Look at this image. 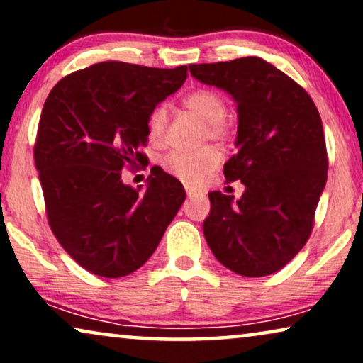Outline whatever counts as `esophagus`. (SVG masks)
Instances as JSON below:
<instances>
[{
  "mask_svg": "<svg viewBox=\"0 0 363 363\" xmlns=\"http://www.w3.org/2000/svg\"><path fill=\"white\" fill-rule=\"evenodd\" d=\"M186 195H188V198H201V196H205V193H203L201 190H195V188H191V186H186Z\"/></svg>",
  "mask_w": 363,
  "mask_h": 363,
  "instance_id": "34e87169",
  "label": "esophagus"
}]
</instances>
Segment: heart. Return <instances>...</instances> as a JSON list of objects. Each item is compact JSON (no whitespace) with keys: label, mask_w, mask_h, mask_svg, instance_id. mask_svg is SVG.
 Returning a JSON list of instances; mask_svg holds the SVG:
<instances>
[{"label":"heart","mask_w":363,"mask_h":363,"mask_svg":"<svg viewBox=\"0 0 363 363\" xmlns=\"http://www.w3.org/2000/svg\"><path fill=\"white\" fill-rule=\"evenodd\" d=\"M183 104L188 111L196 113L203 122H206V138L213 140H226L230 137V125L225 121L226 106L221 96L210 89H196L183 99ZM168 106L158 104L148 113L147 130L152 142L160 143L165 140L168 127ZM221 155L216 148L206 147L196 152H172L163 160V168L183 183L188 185H200L208 175L220 165Z\"/></svg>","instance_id":"obj_1"}]
</instances>
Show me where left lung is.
I'll return each instance as SVG.
<instances>
[{
  "mask_svg": "<svg viewBox=\"0 0 363 363\" xmlns=\"http://www.w3.org/2000/svg\"><path fill=\"white\" fill-rule=\"evenodd\" d=\"M191 76L230 94L238 111V153L225 163L240 200L208 193L203 223L218 261L236 274L269 276L309 240L327 182V150L315 104L289 76L261 57L191 64Z\"/></svg>",
  "mask_w": 363,
  "mask_h": 363,
  "instance_id": "8db88e82",
  "label": "left lung"
}]
</instances>
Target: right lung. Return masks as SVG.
Instances as JSON below:
<instances>
[{"instance_id":"add662e5","label":"right lung","mask_w":363,"mask_h":363,"mask_svg":"<svg viewBox=\"0 0 363 363\" xmlns=\"http://www.w3.org/2000/svg\"><path fill=\"white\" fill-rule=\"evenodd\" d=\"M186 66L157 69L118 61L61 79L44 102L34 162L49 226L84 269L122 277L145 264L185 201L175 177L157 170L147 186L122 182L145 165L148 113L177 92Z\"/></svg>"}]
</instances>
